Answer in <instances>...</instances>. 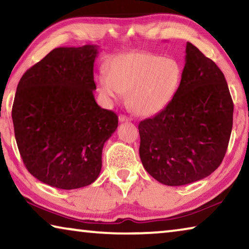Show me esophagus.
<instances>
[{
  "instance_id": "esophagus-1",
  "label": "esophagus",
  "mask_w": 249,
  "mask_h": 249,
  "mask_svg": "<svg viewBox=\"0 0 249 249\" xmlns=\"http://www.w3.org/2000/svg\"><path fill=\"white\" fill-rule=\"evenodd\" d=\"M119 120H120V122H129V121H130V117L126 116V115H124V114H121V115L119 116Z\"/></svg>"
}]
</instances>
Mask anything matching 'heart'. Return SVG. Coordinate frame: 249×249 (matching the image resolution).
<instances>
[{
	"mask_svg": "<svg viewBox=\"0 0 249 249\" xmlns=\"http://www.w3.org/2000/svg\"><path fill=\"white\" fill-rule=\"evenodd\" d=\"M182 79V68L172 58L149 53H130L113 59L108 73L98 75L100 93L108 100H120L128 93L129 107L140 115L162 111L175 98Z\"/></svg>",
	"mask_w": 249,
	"mask_h": 249,
	"instance_id": "obj_1",
	"label": "heart"
}]
</instances>
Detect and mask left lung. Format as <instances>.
<instances>
[{
    "label": "left lung",
    "mask_w": 249,
    "mask_h": 249,
    "mask_svg": "<svg viewBox=\"0 0 249 249\" xmlns=\"http://www.w3.org/2000/svg\"><path fill=\"white\" fill-rule=\"evenodd\" d=\"M234 104L215 62L187 43L179 89L167 107L138 125L140 157L166 185H184L221 165L233 127Z\"/></svg>",
    "instance_id": "1"
}]
</instances>
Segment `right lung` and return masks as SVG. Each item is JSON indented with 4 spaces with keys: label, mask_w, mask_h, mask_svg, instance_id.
<instances>
[{
    "label": "right lung",
    "mask_w": 249,
    "mask_h": 249,
    "mask_svg": "<svg viewBox=\"0 0 249 249\" xmlns=\"http://www.w3.org/2000/svg\"><path fill=\"white\" fill-rule=\"evenodd\" d=\"M98 46L59 47L29 68L16 89L12 119L26 169L52 187L72 190L94 182L103 146L119 125L95 102Z\"/></svg>",
    "instance_id": "right-lung-1"
}]
</instances>
